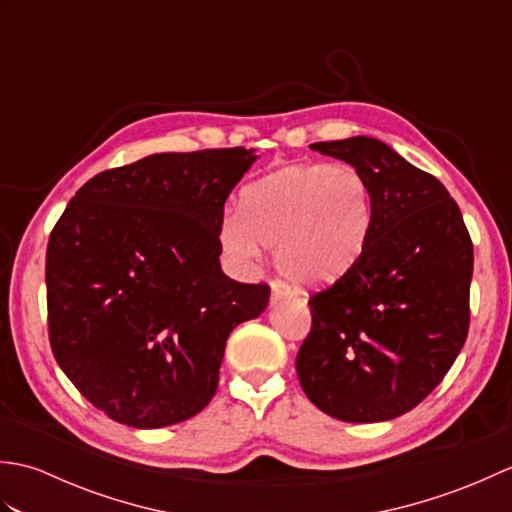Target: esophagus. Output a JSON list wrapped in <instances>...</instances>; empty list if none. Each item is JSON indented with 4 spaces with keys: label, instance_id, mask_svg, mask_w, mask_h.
Instances as JSON below:
<instances>
[{
    "label": "esophagus",
    "instance_id": "esophagus-1",
    "mask_svg": "<svg viewBox=\"0 0 512 512\" xmlns=\"http://www.w3.org/2000/svg\"><path fill=\"white\" fill-rule=\"evenodd\" d=\"M290 297V288L288 284H284V281H273V295H270V301L277 303L281 299Z\"/></svg>",
    "mask_w": 512,
    "mask_h": 512
}]
</instances>
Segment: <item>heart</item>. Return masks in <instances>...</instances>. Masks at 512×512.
I'll return each instance as SVG.
<instances>
[{
    "label": "heart",
    "instance_id": "1",
    "mask_svg": "<svg viewBox=\"0 0 512 512\" xmlns=\"http://www.w3.org/2000/svg\"><path fill=\"white\" fill-rule=\"evenodd\" d=\"M372 228V191L352 165H299L257 182L244 195V217L222 224L231 253L255 259L277 246L281 273L303 286H325L350 273Z\"/></svg>",
    "mask_w": 512,
    "mask_h": 512
}]
</instances>
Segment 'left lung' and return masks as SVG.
Instances as JSON below:
<instances>
[{
	"label": "left lung",
	"instance_id": "8db88e82",
	"mask_svg": "<svg viewBox=\"0 0 512 512\" xmlns=\"http://www.w3.org/2000/svg\"><path fill=\"white\" fill-rule=\"evenodd\" d=\"M310 147L363 173L372 228L350 273L308 301L299 383L343 422L398 418L442 383L469 334L471 235L444 184L380 140Z\"/></svg>",
	"mask_w": 512,
	"mask_h": 512
}]
</instances>
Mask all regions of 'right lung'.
Masks as SVG:
<instances>
[{
  "mask_svg": "<svg viewBox=\"0 0 512 512\" xmlns=\"http://www.w3.org/2000/svg\"><path fill=\"white\" fill-rule=\"evenodd\" d=\"M253 149L154 154L76 191L46 253L48 336L72 385L127 427L160 429L215 396L226 339L268 284L220 268L224 202Z\"/></svg>",
  "mask_w": 512,
  "mask_h": 512,
  "instance_id": "add662e5",
  "label": "right lung"
}]
</instances>
